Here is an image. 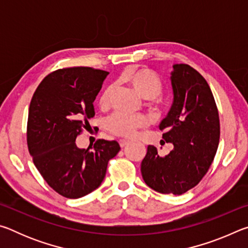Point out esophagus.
Instances as JSON below:
<instances>
[{"mask_svg":"<svg viewBox=\"0 0 248 248\" xmlns=\"http://www.w3.org/2000/svg\"><path fill=\"white\" fill-rule=\"evenodd\" d=\"M130 143L129 141H127V140H120L119 141V145H120V148H124L125 145H128Z\"/></svg>","mask_w":248,"mask_h":248,"instance_id":"34e87169","label":"esophagus"}]
</instances>
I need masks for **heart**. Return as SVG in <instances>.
<instances>
[{
  "mask_svg": "<svg viewBox=\"0 0 248 248\" xmlns=\"http://www.w3.org/2000/svg\"><path fill=\"white\" fill-rule=\"evenodd\" d=\"M118 83L125 84L131 87L140 97L144 99H154L161 95L163 84L159 78L153 71L148 68H137L125 71L120 75ZM114 86H108L103 92L98 99V105L102 109H107L110 106L111 94ZM149 120L144 115H127L117 112L107 121L108 131L117 137L132 138L137 130L148 124Z\"/></svg>",
  "mask_w": 248,
  "mask_h": 248,
  "instance_id": "b5f03b06",
  "label": "heart"
}]
</instances>
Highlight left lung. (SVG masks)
I'll return each mask as SVG.
<instances>
[{
	"label": "left lung",
	"instance_id": "1",
	"mask_svg": "<svg viewBox=\"0 0 248 248\" xmlns=\"http://www.w3.org/2000/svg\"><path fill=\"white\" fill-rule=\"evenodd\" d=\"M170 73L174 100L159 124L163 139L173 143L161 156L153 145L141 163L145 184L161 194L182 195L199 184L216 156L220 119L209 84L188 64H175Z\"/></svg>",
	"mask_w": 248,
	"mask_h": 248
}]
</instances>
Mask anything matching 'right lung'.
<instances>
[{"label":"right lung","mask_w":248,"mask_h":248,"mask_svg":"<svg viewBox=\"0 0 248 248\" xmlns=\"http://www.w3.org/2000/svg\"><path fill=\"white\" fill-rule=\"evenodd\" d=\"M107 75L87 66L57 70L41 81L29 105V153L49 186L65 198H81L98 188L109 159L120 151L117 141L98 139L93 149L75 143L95 116L93 103Z\"/></svg>","instance_id":"add662e5"}]
</instances>
